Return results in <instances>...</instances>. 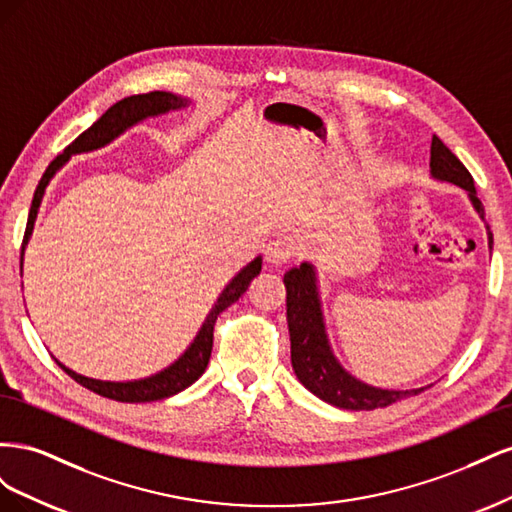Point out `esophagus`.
<instances>
[{
	"label": "esophagus",
	"instance_id": "esophagus-1",
	"mask_svg": "<svg viewBox=\"0 0 512 512\" xmlns=\"http://www.w3.org/2000/svg\"><path fill=\"white\" fill-rule=\"evenodd\" d=\"M294 254H297V243H294V239L288 235H280V237L271 239L267 243V250H265V258L273 267L284 265V262H288Z\"/></svg>",
	"mask_w": 512,
	"mask_h": 512
}]
</instances>
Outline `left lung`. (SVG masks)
Wrapping results in <instances>:
<instances>
[{
    "label": "left lung",
    "instance_id": "obj_1",
    "mask_svg": "<svg viewBox=\"0 0 512 512\" xmlns=\"http://www.w3.org/2000/svg\"><path fill=\"white\" fill-rule=\"evenodd\" d=\"M431 177L438 181H448L457 188L466 190L474 211L485 222V209L476 196L474 179L468 168L459 162L455 153L448 149L440 138H431ZM489 250H493V235L487 226ZM286 286V318L290 331V361L299 382L307 391H312L322 401L344 410H376L386 408L406 397L418 395L427 386L410 391L378 389L354 378L335 359L331 350L327 327H324L322 303L318 294V275L312 262H301L284 275ZM431 386V384H429Z\"/></svg>",
    "mask_w": 512,
    "mask_h": 512
}]
</instances>
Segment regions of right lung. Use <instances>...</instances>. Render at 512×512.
Instances as JSON below:
<instances>
[{"mask_svg":"<svg viewBox=\"0 0 512 512\" xmlns=\"http://www.w3.org/2000/svg\"><path fill=\"white\" fill-rule=\"evenodd\" d=\"M190 102L192 100L177 96V94H170V91H149V94L123 98L108 108V111L94 123V126L87 128L79 138H76V141H72L64 151L59 153V156L49 164V168L44 170V175L34 192L32 209H29L23 247H21V273H23L25 245L29 243V237H32V232H34V224L38 218V209L42 205L46 185L51 183L57 170L64 166L72 156H76V153H87V151H94L108 143H113L119 134L136 126L138 121H143L147 117H158V115H164L170 111H181V108L190 106ZM260 267H262V258L256 256L252 262H247V265L235 277H232V280L226 284V288L222 290L218 301L213 303L211 312L207 314L203 327H200V331L196 333L194 342L188 346V350H185L173 365H168L166 369L158 371V374H153L149 378H141V380H130V382H111V380H96V378H87V376L76 374V371L68 369L66 365H61L57 359H55V363L64 369L70 378L83 384L85 389L94 391L102 397H108V399L126 401V404H145V401H158V399L173 397V395L181 393L183 389H188L190 384H194L200 376L205 374L209 356H211V348H213L215 320H218V316L228 305L239 301L241 294L247 290L250 282L260 273Z\"/></svg>","mask_w":512,"mask_h":512,"instance_id":"right-lung-1","label":"right lung"}]
</instances>
